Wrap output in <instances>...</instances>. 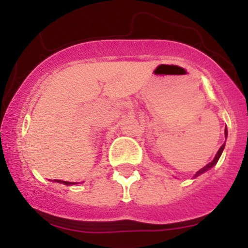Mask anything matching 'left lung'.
<instances>
[{"label":"left lung","instance_id":"obj_1","mask_svg":"<svg viewBox=\"0 0 248 248\" xmlns=\"http://www.w3.org/2000/svg\"><path fill=\"white\" fill-rule=\"evenodd\" d=\"M224 133H226V137H227V128H226V131H224ZM223 149H224V144H223V145H222V146H221V147H219V150H218V151H217L216 156H215L214 161H212V162H210V163H209V164H206V166H205V167H204V168H202V169H201V170H199V171H197V174H196V175H194V177L199 176V175H201V174H202V172H205V171H206V170H209V169H210V168H212V167H214V166H215V164H216V163H217V161H218V159H219V157H221V155H222V151H223Z\"/></svg>","mask_w":248,"mask_h":248}]
</instances>
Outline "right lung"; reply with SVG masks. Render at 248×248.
I'll list each match as a JSON object with an SVG mask.
<instances>
[{
  "label": "right lung",
  "mask_w": 248,
  "mask_h": 248,
  "mask_svg": "<svg viewBox=\"0 0 248 248\" xmlns=\"http://www.w3.org/2000/svg\"><path fill=\"white\" fill-rule=\"evenodd\" d=\"M56 181L60 182V184H61V182H63V185H67V186H69V185L77 184V182H67V181H61V180H56Z\"/></svg>",
  "instance_id": "add662e5"
}]
</instances>
